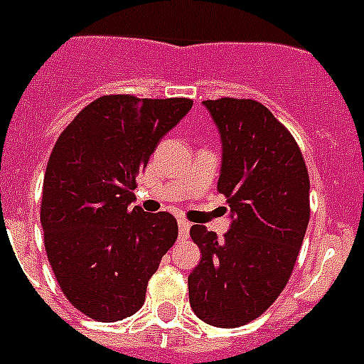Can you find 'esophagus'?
Segmentation results:
<instances>
[{
  "label": "esophagus",
  "instance_id": "esophagus-1",
  "mask_svg": "<svg viewBox=\"0 0 364 364\" xmlns=\"http://www.w3.org/2000/svg\"><path fill=\"white\" fill-rule=\"evenodd\" d=\"M178 226H179V239H186L190 233V223L185 219H178Z\"/></svg>",
  "mask_w": 364,
  "mask_h": 364
}]
</instances>
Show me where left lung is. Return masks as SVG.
Returning <instances> with one entry per match:
<instances>
[{
  "label": "left lung",
  "instance_id": "1",
  "mask_svg": "<svg viewBox=\"0 0 364 364\" xmlns=\"http://www.w3.org/2000/svg\"><path fill=\"white\" fill-rule=\"evenodd\" d=\"M219 129L217 188L232 208L228 233L203 224L190 237L201 262L188 274V298L205 323L235 328L280 296L309 224V174L291 132L266 105L242 98L203 102Z\"/></svg>",
  "mask_w": 364,
  "mask_h": 364
}]
</instances>
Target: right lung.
Instances as JSON below:
<instances>
[{
  "label": "right lung",
  "instance_id": "add662e5",
  "mask_svg": "<svg viewBox=\"0 0 364 364\" xmlns=\"http://www.w3.org/2000/svg\"><path fill=\"white\" fill-rule=\"evenodd\" d=\"M192 104L190 98L100 97L53 147L41 205L44 247L63 293L93 320L109 323L134 314L178 239L174 215L147 213L131 203L136 176Z\"/></svg>",
  "mask_w": 364,
  "mask_h": 364
}]
</instances>
